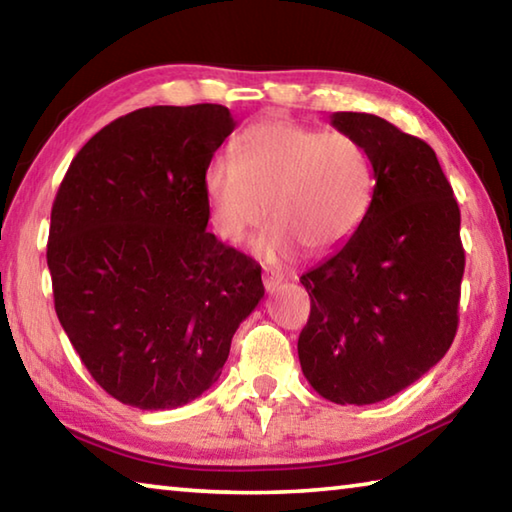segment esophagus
I'll return each mask as SVG.
<instances>
[{
    "label": "esophagus",
    "instance_id": "esophagus-1",
    "mask_svg": "<svg viewBox=\"0 0 512 512\" xmlns=\"http://www.w3.org/2000/svg\"><path fill=\"white\" fill-rule=\"evenodd\" d=\"M284 282V273L280 271V268H266L264 271V287L266 291H277L280 289V284Z\"/></svg>",
    "mask_w": 512,
    "mask_h": 512
}]
</instances>
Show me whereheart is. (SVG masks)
I'll list each match as a JSON object with an SVG mask.
<instances>
[{"label":"heart","mask_w":512,"mask_h":512,"mask_svg":"<svg viewBox=\"0 0 512 512\" xmlns=\"http://www.w3.org/2000/svg\"><path fill=\"white\" fill-rule=\"evenodd\" d=\"M203 185L225 241H239L266 212L273 221L255 250L266 259H287L300 246L309 255L343 246L368 212L375 180L357 137L271 119L239 137L237 158H212Z\"/></svg>","instance_id":"1"}]
</instances>
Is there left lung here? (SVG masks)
Masks as SVG:
<instances>
[{"label": "left lung", "mask_w": 512, "mask_h": 512, "mask_svg": "<svg viewBox=\"0 0 512 512\" xmlns=\"http://www.w3.org/2000/svg\"><path fill=\"white\" fill-rule=\"evenodd\" d=\"M332 126L366 149L375 189L354 235L300 277L311 314L302 372L334 404H375L404 391L452 345L465 271L461 210L436 153L366 112Z\"/></svg>", "instance_id": "obj_1"}]
</instances>
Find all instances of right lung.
Masks as SVG:
<instances>
[{"instance_id": "add662e5", "label": "right lung", "mask_w": 512, "mask_h": 512, "mask_svg": "<svg viewBox=\"0 0 512 512\" xmlns=\"http://www.w3.org/2000/svg\"><path fill=\"white\" fill-rule=\"evenodd\" d=\"M219 103L128 112L69 164L47 266L67 339L94 381L142 411L178 409L221 375L262 266L207 232L205 169L235 131Z\"/></svg>"}]
</instances>
